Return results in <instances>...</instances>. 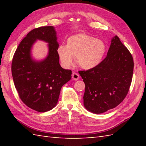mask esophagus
Segmentation results:
<instances>
[{"instance_id":"esophagus-1","label":"esophagus","mask_w":146,"mask_h":146,"mask_svg":"<svg viewBox=\"0 0 146 146\" xmlns=\"http://www.w3.org/2000/svg\"><path fill=\"white\" fill-rule=\"evenodd\" d=\"M72 78L73 80H75V81H77V80H78V79L80 78V75L78 73H73L72 74Z\"/></svg>"}]
</instances>
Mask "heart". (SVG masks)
Listing matches in <instances>:
<instances>
[{"label":"heart","mask_w":146,"mask_h":146,"mask_svg":"<svg viewBox=\"0 0 146 146\" xmlns=\"http://www.w3.org/2000/svg\"><path fill=\"white\" fill-rule=\"evenodd\" d=\"M106 51L103 41L84 33L69 37L66 46L61 44L57 48V53L61 64L70 68L73 63V57L80 67L91 70L100 64Z\"/></svg>","instance_id":"1"}]
</instances>
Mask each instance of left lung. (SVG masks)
I'll list each match as a JSON object with an SVG mask.
<instances>
[{
	"label": "left lung",
	"mask_w": 146,
	"mask_h": 146,
	"mask_svg": "<svg viewBox=\"0 0 146 146\" xmlns=\"http://www.w3.org/2000/svg\"><path fill=\"white\" fill-rule=\"evenodd\" d=\"M134 61L117 36L111 40L106 58L93 69L80 71L85 84L83 104L87 110L102 113L116 107L131 86Z\"/></svg>",
	"instance_id": "left-lung-1"
}]
</instances>
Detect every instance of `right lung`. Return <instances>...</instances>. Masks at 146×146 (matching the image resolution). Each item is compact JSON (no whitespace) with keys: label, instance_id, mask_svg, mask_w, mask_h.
I'll list each match as a JSON object with an SVG mask.
<instances>
[{"label":"right lung","instance_id":"1","mask_svg":"<svg viewBox=\"0 0 146 146\" xmlns=\"http://www.w3.org/2000/svg\"><path fill=\"white\" fill-rule=\"evenodd\" d=\"M36 40L48 44V54L44 60L32 58L31 49ZM59 44L53 26L34 29L20 42L12 62V75L21 100L39 112H45L56 105L61 88L71 78V70L60 64L57 53Z\"/></svg>","mask_w":146,"mask_h":146}]
</instances>
